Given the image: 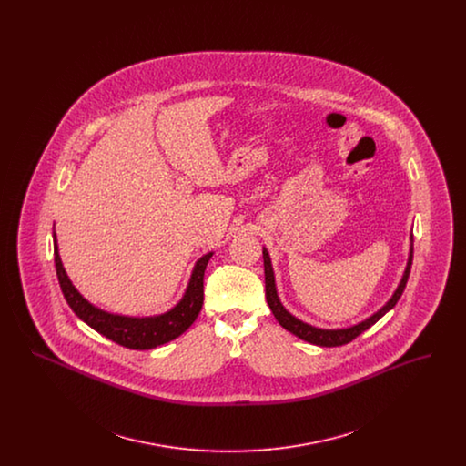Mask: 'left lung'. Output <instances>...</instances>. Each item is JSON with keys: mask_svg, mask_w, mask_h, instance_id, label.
Masks as SVG:
<instances>
[{"mask_svg": "<svg viewBox=\"0 0 466 466\" xmlns=\"http://www.w3.org/2000/svg\"><path fill=\"white\" fill-rule=\"evenodd\" d=\"M410 266H412V249H410V257H409V264L405 268V274L401 278V283H400L399 289L395 291V295L390 299V302L382 308L380 310H377L374 316H370L369 319L358 323L351 329H342V330H321V329H316V327H310L308 323L297 319L295 316H291L289 310L285 309L278 299V293H276V285H274V272H272V266H270V258H268V253L267 249H264V267H266V299L268 308L272 310L274 318L279 321V325L283 329H287L289 332L297 335L299 339L302 340H308L310 344H316V346H323V348H335V346H344L348 342H351L353 339H356L360 333L365 332L367 329H370L374 323H377L386 312L395 308V304L399 302L405 285H407V279H409V274H410Z\"/></svg>", "mask_w": 466, "mask_h": 466, "instance_id": "8db88e82", "label": "left lung"}]
</instances>
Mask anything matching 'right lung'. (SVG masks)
Returning <instances> with one entry per match:
<instances>
[{"label":"right lung","mask_w":466,"mask_h":466,"mask_svg":"<svg viewBox=\"0 0 466 466\" xmlns=\"http://www.w3.org/2000/svg\"><path fill=\"white\" fill-rule=\"evenodd\" d=\"M211 257L213 253H208L196 264L185 297L175 309L154 318H127L108 314L105 310L94 308L76 291L67 279L59 258L57 244L54 243V262L57 270V279L69 308L96 332L105 335L106 339L124 348L139 351L152 350L177 339V335H181L196 321L204 302V270Z\"/></svg>","instance_id":"right-lung-1"}]
</instances>
